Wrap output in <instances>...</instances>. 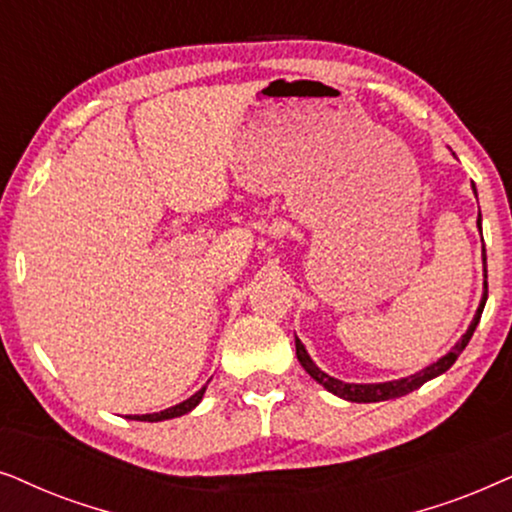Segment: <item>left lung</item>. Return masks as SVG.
<instances>
[{
    "label": "left lung",
    "instance_id": "1",
    "mask_svg": "<svg viewBox=\"0 0 512 512\" xmlns=\"http://www.w3.org/2000/svg\"><path fill=\"white\" fill-rule=\"evenodd\" d=\"M473 192H475V185H473ZM475 196H478V192H475ZM480 222L482 220H478V227H480ZM482 262H485V292H482L480 306H478V311H475L473 320H470L468 330L463 332V337L452 346V349L445 353V356L438 358V360H435V363H431L428 367H424V370L414 372V374H410V377H403V379L381 381V384H346V381L330 377V374L320 370V367L311 360L309 353H306L304 344L299 342V337H295V349H297L299 365H302L304 370L309 372V377L316 379L318 384L325 388V391L335 393L337 398L349 400V403H381V400L400 398V395H407V393L417 391V388L424 386L426 381H431L435 377H440V374H445L449 367L456 363V358L461 356V351L466 349L468 342H470V337H473L475 327H478V323H480L482 309H485V304H487V255H485V250H482Z\"/></svg>",
    "mask_w": 512,
    "mask_h": 512
}]
</instances>
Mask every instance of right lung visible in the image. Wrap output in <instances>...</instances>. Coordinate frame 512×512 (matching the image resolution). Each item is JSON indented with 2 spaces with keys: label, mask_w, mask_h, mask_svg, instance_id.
Returning <instances> with one entry per match:
<instances>
[{
  "label": "right lung",
  "mask_w": 512,
  "mask_h": 512,
  "mask_svg": "<svg viewBox=\"0 0 512 512\" xmlns=\"http://www.w3.org/2000/svg\"><path fill=\"white\" fill-rule=\"evenodd\" d=\"M208 386V384H206ZM206 386L201 388V391H196L192 398L182 400L180 405H173L168 407V410H161V412H154V414H128V419L133 421H166V419H175V417H182V414L192 412L196 405L201 403L203 400V393H206Z\"/></svg>",
  "instance_id": "obj_1"
}]
</instances>
